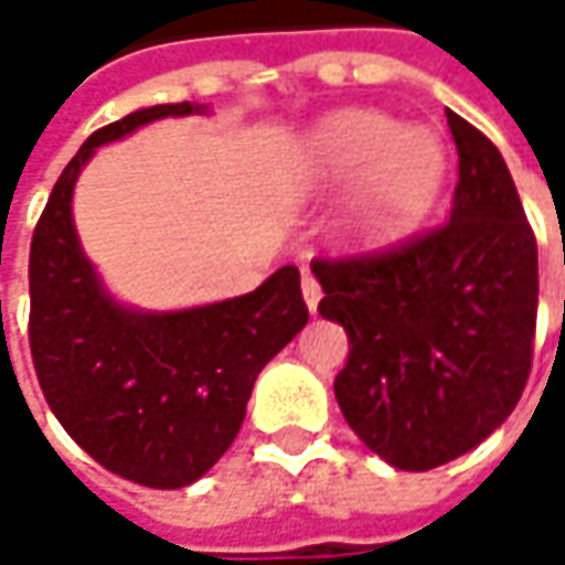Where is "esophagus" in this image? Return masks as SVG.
I'll return each mask as SVG.
<instances>
[{"label": "esophagus", "instance_id": "1", "mask_svg": "<svg viewBox=\"0 0 565 565\" xmlns=\"http://www.w3.org/2000/svg\"><path fill=\"white\" fill-rule=\"evenodd\" d=\"M302 299H306V306H309V312L318 309V302H321V287L315 281L312 271H302Z\"/></svg>", "mask_w": 565, "mask_h": 565}]
</instances>
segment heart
Instances as JSON below:
<instances>
[{
    "instance_id": "1",
    "label": "heart",
    "mask_w": 565,
    "mask_h": 565,
    "mask_svg": "<svg viewBox=\"0 0 565 565\" xmlns=\"http://www.w3.org/2000/svg\"><path fill=\"white\" fill-rule=\"evenodd\" d=\"M309 163L324 185L356 182L347 201V225L367 244L408 232L445 182L439 138L374 110H352L328 122L312 138Z\"/></svg>"
}]
</instances>
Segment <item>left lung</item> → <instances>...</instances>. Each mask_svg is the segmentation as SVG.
Here are the masks:
<instances>
[{"mask_svg":"<svg viewBox=\"0 0 565 565\" xmlns=\"http://www.w3.org/2000/svg\"><path fill=\"white\" fill-rule=\"evenodd\" d=\"M445 117L458 145L448 222L386 253L312 263L318 312L349 333L340 412L395 470H433L486 443L532 367L535 234L501 151Z\"/></svg>","mask_w":565,"mask_h":565,"instance_id":"1","label":"left lung"}]
</instances>
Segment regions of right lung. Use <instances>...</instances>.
Listing matches in <instances>:
<instances>
[{
    "label": "right lung",
    "mask_w": 565,
    "mask_h": 565,
    "mask_svg": "<svg viewBox=\"0 0 565 565\" xmlns=\"http://www.w3.org/2000/svg\"><path fill=\"white\" fill-rule=\"evenodd\" d=\"M191 114L206 105L141 107L92 132L30 244V352L45 402L83 451L148 489H185L228 451L259 371L309 321L297 266L244 297L148 312L110 297L83 253L73 188L95 148Z\"/></svg>",
    "instance_id": "obj_1"
}]
</instances>
